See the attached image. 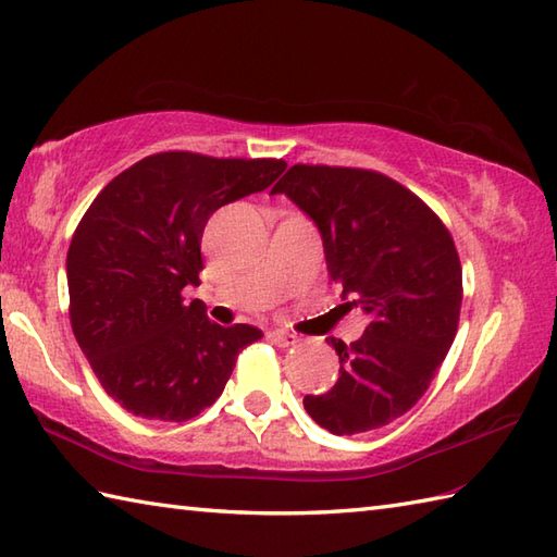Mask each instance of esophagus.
Instances as JSON below:
<instances>
[{"label": "esophagus", "instance_id": "1", "mask_svg": "<svg viewBox=\"0 0 557 557\" xmlns=\"http://www.w3.org/2000/svg\"><path fill=\"white\" fill-rule=\"evenodd\" d=\"M268 337H270L272 345H277V347H294V345H299V342H301L299 335L287 333V330H272V333H268Z\"/></svg>", "mask_w": 557, "mask_h": 557}]
</instances>
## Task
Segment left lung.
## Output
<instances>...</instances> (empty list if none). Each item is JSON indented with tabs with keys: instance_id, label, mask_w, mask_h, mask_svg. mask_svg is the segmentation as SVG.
<instances>
[{
	"instance_id": "1",
	"label": "left lung",
	"mask_w": 557,
	"mask_h": 557,
	"mask_svg": "<svg viewBox=\"0 0 557 557\" xmlns=\"http://www.w3.org/2000/svg\"><path fill=\"white\" fill-rule=\"evenodd\" d=\"M323 236L327 272L347 304L371 315L345 345L333 389L306 395L309 417L335 435L381 429L429 389L459 325L461 263L443 220L389 176L330 164H294L272 186Z\"/></svg>"
}]
</instances>
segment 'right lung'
<instances>
[{
    "label": "right lung",
    "mask_w": 557,
    "mask_h": 557,
    "mask_svg": "<svg viewBox=\"0 0 557 557\" xmlns=\"http://www.w3.org/2000/svg\"><path fill=\"white\" fill-rule=\"evenodd\" d=\"M275 158H210L170 150L138 160L92 200L66 253L69 318L114 401L140 419L188 421L215 401L258 327H222L200 285V239L218 208L268 188Z\"/></svg>",
    "instance_id": "add662e5"
}]
</instances>
